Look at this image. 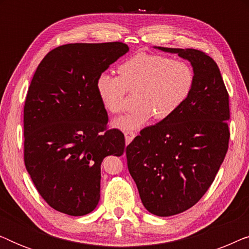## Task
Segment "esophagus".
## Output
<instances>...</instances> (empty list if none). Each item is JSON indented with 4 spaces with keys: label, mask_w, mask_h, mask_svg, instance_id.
I'll list each match as a JSON object with an SVG mask.
<instances>
[{
    "label": "esophagus",
    "mask_w": 249,
    "mask_h": 249,
    "mask_svg": "<svg viewBox=\"0 0 249 249\" xmlns=\"http://www.w3.org/2000/svg\"><path fill=\"white\" fill-rule=\"evenodd\" d=\"M136 137V132L135 131H124V138H125V144H129L131 142L132 139Z\"/></svg>",
    "instance_id": "obj_1"
}]
</instances>
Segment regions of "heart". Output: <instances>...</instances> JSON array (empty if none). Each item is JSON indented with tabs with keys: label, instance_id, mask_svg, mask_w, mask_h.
Returning <instances> with one entry per match:
<instances>
[{
	"label": "heart",
	"instance_id": "1",
	"mask_svg": "<svg viewBox=\"0 0 249 249\" xmlns=\"http://www.w3.org/2000/svg\"><path fill=\"white\" fill-rule=\"evenodd\" d=\"M120 76L103 73L96 81L98 97L105 110L118 114L125 108L129 94H137L138 107L113 121L115 128L132 130L153 117L165 120L188 100L195 85V70L183 60L139 53L119 67Z\"/></svg>",
	"mask_w": 249,
	"mask_h": 249
}]
</instances>
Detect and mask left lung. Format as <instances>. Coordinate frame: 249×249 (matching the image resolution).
Instances as JSON below:
<instances>
[{
  "instance_id": "1",
  "label": "left lung",
  "mask_w": 249,
  "mask_h": 249,
  "mask_svg": "<svg viewBox=\"0 0 249 249\" xmlns=\"http://www.w3.org/2000/svg\"><path fill=\"white\" fill-rule=\"evenodd\" d=\"M158 49L190 61L195 85L180 110L146 127L125 148L146 210L171 216L195 205L212 185L229 147V94L215 61L195 49Z\"/></svg>"
}]
</instances>
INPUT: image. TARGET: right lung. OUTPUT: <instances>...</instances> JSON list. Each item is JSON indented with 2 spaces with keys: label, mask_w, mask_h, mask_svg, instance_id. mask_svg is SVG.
I'll return each instance as SVG.
<instances>
[{
  "label": "right lung",
  "mask_w": 249,
  "mask_h": 249,
  "mask_svg": "<svg viewBox=\"0 0 249 249\" xmlns=\"http://www.w3.org/2000/svg\"><path fill=\"white\" fill-rule=\"evenodd\" d=\"M128 51L122 42L66 44L34 74L23 107V160L37 192L61 213H90L100 200L102 161L124 154V135L107 129L96 81Z\"/></svg>",
  "instance_id": "1"
}]
</instances>
